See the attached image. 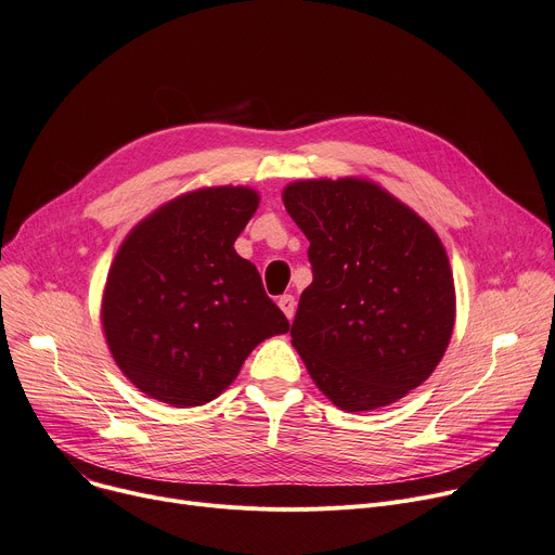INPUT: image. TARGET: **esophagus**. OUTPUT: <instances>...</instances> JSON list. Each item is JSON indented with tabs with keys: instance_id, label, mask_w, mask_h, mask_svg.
Instances as JSON below:
<instances>
[{
	"instance_id": "34e87169",
	"label": "esophagus",
	"mask_w": 555,
	"mask_h": 555,
	"mask_svg": "<svg viewBox=\"0 0 555 555\" xmlns=\"http://www.w3.org/2000/svg\"><path fill=\"white\" fill-rule=\"evenodd\" d=\"M279 308L283 310V314H285L287 319H292V317H294V310H297V299H294L292 294H283V297L279 299Z\"/></svg>"
}]
</instances>
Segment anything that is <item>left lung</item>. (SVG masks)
I'll return each instance as SVG.
<instances>
[{"label":"left lung","mask_w":555,"mask_h":555,"mask_svg":"<svg viewBox=\"0 0 555 555\" xmlns=\"http://www.w3.org/2000/svg\"><path fill=\"white\" fill-rule=\"evenodd\" d=\"M283 205L310 241L312 283L292 346L341 411H375L422 386L455 325L444 245L411 207L361 178L299 180Z\"/></svg>","instance_id":"1"}]
</instances>
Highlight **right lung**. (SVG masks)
I'll use <instances>...</instances> for the list:
<instances>
[{
    "mask_svg": "<svg viewBox=\"0 0 555 555\" xmlns=\"http://www.w3.org/2000/svg\"><path fill=\"white\" fill-rule=\"evenodd\" d=\"M258 207L249 188L182 194L138 223L111 263L102 327L122 375L158 401L216 399L247 354L289 323L234 241Z\"/></svg>",
    "mask_w": 555,
    "mask_h": 555,
    "instance_id": "add662e5",
    "label": "right lung"
}]
</instances>
